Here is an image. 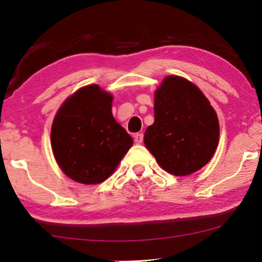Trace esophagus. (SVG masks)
I'll use <instances>...</instances> for the list:
<instances>
[{"instance_id": "esophagus-1", "label": "esophagus", "mask_w": 262, "mask_h": 262, "mask_svg": "<svg viewBox=\"0 0 262 262\" xmlns=\"http://www.w3.org/2000/svg\"><path fill=\"white\" fill-rule=\"evenodd\" d=\"M143 134L142 133H137V134L134 136V141L136 144H141L143 142Z\"/></svg>"}]
</instances>
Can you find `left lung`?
Instances as JSON below:
<instances>
[{"label":"left lung","instance_id":"left-lung-1","mask_svg":"<svg viewBox=\"0 0 262 262\" xmlns=\"http://www.w3.org/2000/svg\"><path fill=\"white\" fill-rule=\"evenodd\" d=\"M220 138L214 108L199 89L183 77L170 75L155 91L154 124L144 144L161 168L188 176L213 158Z\"/></svg>","mask_w":262,"mask_h":262}]
</instances>
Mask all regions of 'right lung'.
Listing matches in <instances>:
<instances>
[{
  "mask_svg": "<svg viewBox=\"0 0 262 262\" xmlns=\"http://www.w3.org/2000/svg\"><path fill=\"white\" fill-rule=\"evenodd\" d=\"M113 96L97 84L77 90L53 121L51 142L59 168L84 185L101 183L114 173L133 138L111 111Z\"/></svg>",
  "mask_w": 262,
  "mask_h": 262,
  "instance_id": "right-lung-1",
  "label": "right lung"
}]
</instances>
